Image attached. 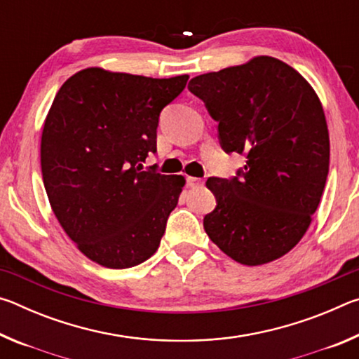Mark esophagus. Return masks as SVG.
<instances>
[{
  "label": "esophagus",
  "instance_id": "1",
  "mask_svg": "<svg viewBox=\"0 0 359 359\" xmlns=\"http://www.w3.org/2000/svg\"><path fill=\"white\" fill-rule=\"evenodd\" d=\"M187 184H188V187H191V188H198V187L204 185V180L198 179V177H188Z\"/></svg>",
  "mask_w": 359,
  "mask_h": 359
}]
</instances>
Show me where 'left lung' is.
<instances>
[{
	"label": "left lung",
	"mask_w": 359,
	"mask_h": 359,
	"mask_svg": "<svg viewBox=\"0 0 359 359\" xmlns=\"http://www.w3.org/2000/svg\"><path fill=\"white\" fill-rule=\"evenodd\" d=\"M188 88L218 121L226 151L245 155L239 177H209L210 241L245 266L276 261L311 226L330 171V133L318 95L294 68L259 55L193 77Z\"/></svg>",
	"instance_id": "8db88e82"
}]
</instances>
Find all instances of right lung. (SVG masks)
<instances>
[{
    "label": "right lung",
    "instance_id": "obj_1",
    "mask_svg": "<svg viewBox=\"0 0 359 359\" xmlns=\"http://www.w3.org/2000/svg\"><path fill=\"white\" fill-rule=\"evenodd\" d=\"M188 76L87 68L58 90L41 136V169L58 223L88 259L125 269L154 255L184 175L142 171L161 109Z\"/></svg>",
    "mask_w": 359,
    "mask_h": 359
}]
</instances>
